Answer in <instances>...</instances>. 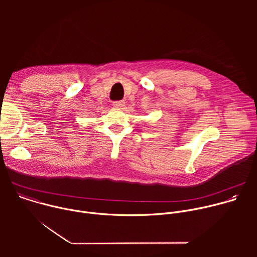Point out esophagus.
<instances>
[{"label":"esophagus","instance_id":"34e87169","mask_svg":"<svg viewBox=\"0 0 257 257\" xmlns=\"http://www.w3.org/2000/svg\"><path fill=\"white\" fill-rule=\"evenodd\" d=\"M113 105L116 108H122L125 105V101L124 100H116V101H113Z\"/></svg>","mask_w":257,"mask_h":257}]
</instances>
